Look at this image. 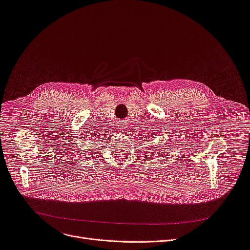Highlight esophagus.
<instances>
[{
	"label": "esophagus",
	"instance_id": "1",
	"mask_svg": "<svg viewBox=\"0 0 250 250\" xmlns=\"http://www.w3.org/2000/svg\"><path fill=\"white\" fill-rule=\"evenodd\" d=\"M118 126H120V127H123V126H124V125H118Z\"/></svg>",
	"mask_w": 250,
	"mask_h": 250
}]
</instances>
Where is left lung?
<instances>
[{
    "mask_svg": "<svg viewBox=\"0 0 250 250\" xmlns=\"http://www.w3.org/2000/svg\"><path fill=\"white\" fill-rule=\"evenodd\" d=\"M154 148H155V147H154ZM150 150H151V149H150ZM158 154H161V153H158ZM162 156H163V155H162Z\"/></svg>",
    "mask_w": 250,
    "mask_h": 250,
    "instance_id": "left-lung-1",
    "label": "left lung"
}]
</instances>
